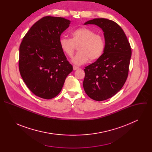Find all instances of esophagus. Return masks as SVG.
I'll use <instances>...</instances> for the list:
<instances>
[{"mask_svg": "<svg viewBox=\"0 0 152 152\" xmlns=\"http://www.w3.org/2000/svg\"><path fill=\"white\" fill-rule=\"evenodd\" d=\"M79 68L77 67H76V66H73V70H78Z\"/></svg>", "mask_w": 152, "mask_h": 152, "instance_id": "34e87169", "label": "esophagus"}]
</instances>
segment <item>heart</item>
Listing matches in <instances>:
<instances>
[{"instance_id": "b5f03b06", "label": "heart", "mask_w": 152, "mask_h": 152, "mask_svg": "<svg viewBox=\"0 0 152 152\" xmlns=\"http://www.w3.org/2000/svg\"><path fill=\"white\" fill-rule=\"evenodd\" d=\"M71 38H62L59 46L62 52L67 56L72 57L78 46L79 52L73 57L72 62L77 66L84 64L90 59L95 61L103 55L105 48L104 38L96 34L91 29L86 28H79L70 34Z\"/></svg>"}]
</instances>
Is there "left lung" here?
<instances>
[{
  "label": "left lung",
  "instance_id": "1",
  "mask_svg": "<svg viewBox=\"0 0 152 152\" xmlns=\"http://www.w3.org/2000/svg\"><path fill=\"white\" fill-rule=\"evenodd\" d=\"M84 25H95L102 29L105 48L99 59L85 67L83 86L91 99L105 100L116 94L127 79L131 45L123 30L113 20L94 18Z\"/></svg>",
  "mask_w": 152,
  "mask_h": 152
}]
</instances>
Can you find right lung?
<instances>
[{"label":"right lung","mask_w":152,"mask_h":152,"mask_svg":"<svg viewBox=\"0 0 152 152\" xmlns=\"http://www.w3.org/2000/svg\"><path fill=\"white\" fill-rule=\"evenodd\" d=\"M70 22L62 17H42L34 24L21 42L20 73L28 88L39 97H56L73 71L59 46L61 35Z\"/></svg>","instance_id":"obj_1"}]
</instances>
